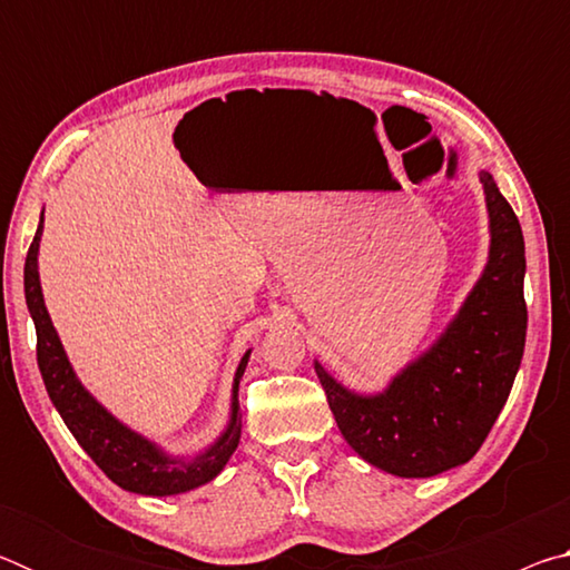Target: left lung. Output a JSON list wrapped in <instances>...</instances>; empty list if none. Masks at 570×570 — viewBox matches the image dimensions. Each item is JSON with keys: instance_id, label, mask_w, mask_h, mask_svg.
Here are the masks:
<instances>
[{"instance_id": "obj_1", "label": "left lung", "mask_w": 570, "mask_h": 570, "mask_svg": "<svg viewBox=\"0 0 570 570\" xmlns=\"http://www.w3.org/2000/svg\"><path fill=\"white\" fill-rule=\"evenodd\" d=\"M480 183L490 216L488 266L445 334L380 394L350 392L314 362L350 448L397 478H432L475 455L523 360V230L488 170Z\"/></svg>"}]
</instances>
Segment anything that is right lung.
I'll return each mask as SVG.
<instances>
[{
  "instance_id": "right-lung-1",
  "label": "right lung",
  "mask_w": 570,
  "mask_h": 570,
  "mask_svg": "<svg viewBox=\"0 0 570 570\" xmlns=\"http://www.w3.org/2000/svg\"><path fill=\"white\" fill-rule=\"evenodd\" d=\"M42 236V216L40 226L24 262V298L30 308L35 332H37V364H40L47 394L60 412L67 428L80 442L82 450L95 460L105 475L115 485L138 495H178L198 485L214 480L228 458L234 455L240 438V404H238V382L244 377L248 354H244L236 380H234V400H230V422L224 435L210 445L204 455L188 460L170 458L156 442L146 440L138 432L125 428L92 394L82 387L75 377L67 354L57 336L50 314H47L40 272H37V250H40Z\"/></svg>"
}]
</instances>
